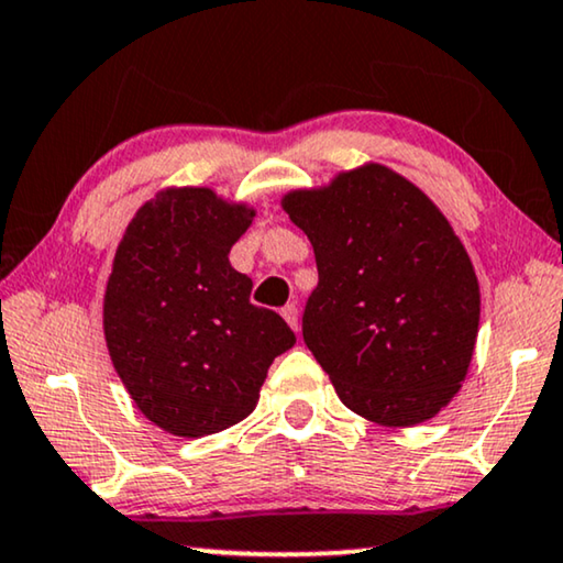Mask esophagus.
<instances>
[{
	"label": "esophagus",
	"mask_w": 563,
	"mask_h": 563,
	"mask_svg": "<svg viewBox=\"0 0 563 563\" xmlns=\"http://www.w3.org/2000/svg\"><path fill=\"white\" fill-rule=\"evenodd\" d=\"M282 317L289 322L291 330H295V332L299 330V309H297L295 301H291V305H287V307L282 309Z\"/></svg>",
	"instance_id": "obj_1"
}]
</instances>
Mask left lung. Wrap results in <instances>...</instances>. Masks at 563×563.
<instances>
[{"label": "left lung", "instance_id": "left-lung-1", "mask_svg": "<svg viewBox=\"0 0 563 563\" xmlns=\"http://www.w3.org/2000/svg\"><path fill=\"white\" fill-rule=\"evenodd\" d=\"M284 210L314 249L317 289L301 338L350 411L413 427L467 376L479 287L467 251L434 202L394 169L342 173L297 190Z\"/></svg>", "mask_w": 563, "mask_h": 563}]
</instances>
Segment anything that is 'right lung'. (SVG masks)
<instances>
[{"label": "right lung", "instance_id": "1", "mask_svg": "<svg viewBox=\"0 0 563 563\" xmlns=\"http://www.w3.org/2000/svg\"><path fill=\"white\" fill-rule=\"evenodd\" d=\"M254 210L208 187L159 192L119 243L103 299L113 368L146 419L208 437L246 419L276 355L297 338L228 262Z\"/></svg>", "mask_w": 563, "mask_h": 563}]
</instances>
